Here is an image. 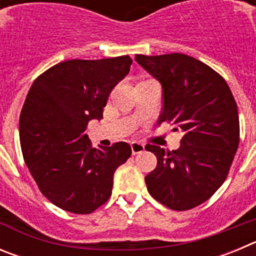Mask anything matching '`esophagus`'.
I'll return each instance as SVG.
<instances>
[{
    "instance_id": "1",
    "label": "esophagus",
    "mask_w": 256,
    "mask_h": 256,
    "mask_svg": "<svg viewBox=\"0 0 256 256\" xmlns=\"http://www.w3.org/2000/svg\"><path fill=\"white\" fill-rule=\"evenodd\" d=\"M130 148H132L133 155H136V154H141L142 151H144V144H140V142H132V144H130Z\"/></svg>"
}]
</instances>
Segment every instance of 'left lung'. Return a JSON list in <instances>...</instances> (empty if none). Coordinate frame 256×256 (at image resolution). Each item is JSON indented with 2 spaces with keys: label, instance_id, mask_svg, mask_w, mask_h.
Instances as JSON below:
<instances>
[{
  "label": "left lung",
  "instance_id": "8db88e82",
  "mask_svg": "<svg viewBox=\"0 0 256 256\" xmlns=\"http://www.w3.org/2000/svg\"><path fill=\"white\" fill-rule=\"evenodd\" d=\"M162 88L159 126L173 124L184 136L178 150L148 144L158 165L144 177L150 195L169 209L188 210L223 184L240 142L236 101L226 80L184 54L134 58Z\"/></svg>",
  "mask_w": 256,
  "mask_h": 256
}]
</instances>
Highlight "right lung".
I'll return each instance as SVG.
<instances>
[{
	"instance_id": "add662e5",
	"label": "right lung",
	"mask_w": 256,
	"mask_h": 256,
	"mask_svg": "<svg viewBox=\"0 0 256 256\" xmlns=\"http://www.w3.org/2000/svg\"><path fill=\"white\" fill-rule=\"evenodd\" d=\"M130 56L68 60L36 79L20 114V144L38 188L52 204L90 214L112 196L114 173L132 155L126 142L94 148L86 128L100 120Z\"/></svg>"
}]
</instances>
